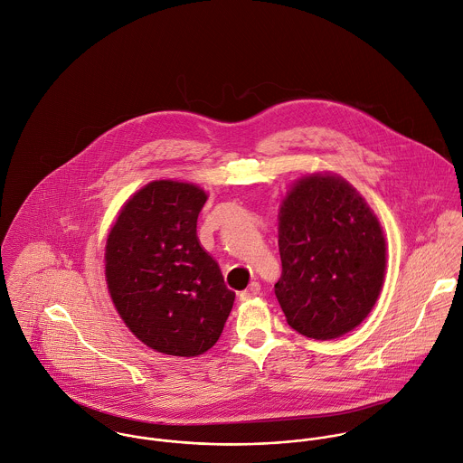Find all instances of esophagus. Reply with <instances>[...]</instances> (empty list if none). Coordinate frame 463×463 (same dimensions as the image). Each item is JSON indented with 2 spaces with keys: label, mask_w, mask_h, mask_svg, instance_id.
I'll use <instances>...</instances> for the list:
<instances>
[{
  "label": "esophagus",
  "mask_w": 463,
  "mask_h": 463,
  "mask_svg": "<svg viewBox=\"0 0 463 463\" xmlns=\"http://www.w3.org/2000/svg\"><path fill=\"white\" fill-rule=\"evenodd\" d=\"M260 291H261V284H260V282H252L247 289H243V291L240 293V300H250V298L258 297Z\"/></svg>",
  "instance_id": "obj_1"
}]
</instances>
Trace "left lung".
I'll list each match as a JSON object with an SVG mask.
<instances>
[{"mask_svg":"<svg viewBox=\"0 0 463 463\" xmlns=\"http://www.w3.org/2000/svg\"><path fill=\"white\" fill-rule=\"evenodd\" d=\"M279 252L276 297L297 333L333 340L367 318L384 280L386 243L347 181L313 174L293 184L279 211Z\"/></svg>","mask_w":463,"mask_h":463,"instance_id":"obj_1","label":"left lung"}]
</instances>
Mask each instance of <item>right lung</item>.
Returning <instances> with one entry per match:
<instances>
[{"label":"right lung","mask_w":463,"mask_h":463,"mask_svg":"<svg viewBox=\"0 0 463 463\" xmlns=\"http://www.w3.org/2000/svg\"><path fill=\"white\" fill-rule=\"evenodd\" d=\"M205 200L198 185L154 181L123 205L107 238L110 298L127 327L163 354L209 351L234 304V291L196 238Z\"/></svg>","instance_id":"right-lung-1"}]
</instances>
